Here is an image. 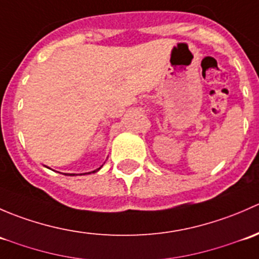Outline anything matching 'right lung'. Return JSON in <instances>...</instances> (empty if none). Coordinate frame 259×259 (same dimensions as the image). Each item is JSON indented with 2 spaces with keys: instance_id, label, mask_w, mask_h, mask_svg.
<instances>
[{
  "instance_id": "add662e5",
  "label": "right lung",
  "mask_w": 259,
  "mask_h": 259,
  "mask_svg": "<svg viewBox=\"0 0 259 259\" xmlns=\"http://www.w3.org/2000/svg\"><path fill=\"white\" fill-rule=\"evenodd\" d=\"M99 169H100V168H99ZM99 169H98V170H99ZM98 170H94L93 173H95V171H98ZM69 176H75V174H69Z\"/></svg>"
}]
</instances>
